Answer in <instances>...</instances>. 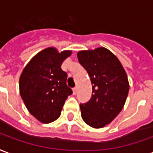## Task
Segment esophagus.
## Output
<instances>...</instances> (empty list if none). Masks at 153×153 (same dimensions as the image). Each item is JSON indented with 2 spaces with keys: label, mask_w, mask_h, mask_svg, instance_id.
Returning a JSON list of instances; mask_svg holds the SVG:
<instances>
[{
  "label": "esophagus",
  "mask_w": 153,
  "mask_h": 153,
  "mask_svg": "<svg viewBox=\"0 0 153 153\" xmlns=\"http://www.w3.org/2000/svg\"><path fill=\"white\" fill-rule=\"evenodd\" d=\"M72 92H73V94H76V92H77V87H74L72 89Z\"/></svg>",
  "instance_id": "34e87169"
}]
</instances>
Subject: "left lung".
Masks as SVG:
<instances>
[{"mask_svg": "<svg viewBox=\"0 0 153 153\" xmlns=\"http://www.w3.org/2000/svg\"><path fill=\"white\" fill-rule=\"evenodd\" d=\"M77 58L93 85L91 99L80 104L81 117L90 126L102 128L123 108L130 89L126 73L116 55L106 48L80 51Z\"/></svg>", "mask_w": 153, "mask_h": 153, "instance_id": "8db88e82", "label": "left lung"}]
</instances>
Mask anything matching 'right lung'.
I'll use <instances>...</instances> for the list:
<instances>
[{"mask_svg":"<svg viewBox=\"0 0 153 153\" xmlns=\"http://www.w3.org/2000/svg\"><path fill=\"white\" fill-rule=\"evenodd\" d=\"M72 51L59 53L45 49L30 60L19 78L20 95L28 112L42 123L59 117L66 100L72 94L67 85L68 74L61 68Z\"/></svg>","mask_w":153,"mask_h":153,"instance_id":"obj_1","label":"right lung"}]
</instances>
